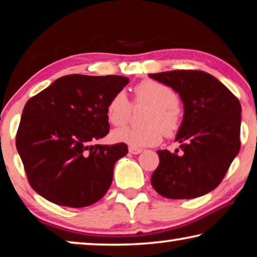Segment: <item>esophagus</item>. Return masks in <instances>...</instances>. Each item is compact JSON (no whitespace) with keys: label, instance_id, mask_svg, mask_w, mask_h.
Here are the masks:
<instances>
[{"label":"esophagus","instance_id":"34e87169","mask_svg":"<svg viewBox=\"0 0 257 257\" xmlns=\"http://www.w3.org/2000/svg\"><path fill=\"white\" fill-rule=\"evenodd\" d=\"M128 152L131 153V154H139V153L143 152V150L142 149H137V147L130 146L128 147Z\"/></svg>","mask_w":257,"mask_h":257}]
</instances>
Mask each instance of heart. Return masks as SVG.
I'll use <instances>...</instances> for the list:
<instances>
[{
  "label": "heart",
  "instance_id": "b5f03b06",
  "mask_svg": "<svg viewBox=\"0 0 257 257\" xmlns=\"http://www.w3.org/2000/svg\"><path fill=\"white\" fill-rule=\"evenodd\" d=\"M136 100L152 106L145 128L122 127L112 132V140L132 147L154 146L161 142L164 132L172 133L180 124L179 98L173 89L156 80H144L135 89ZM131 103L124 91L114 93L106 106V118L113 126H121L131 114Z\"/></svg>",
  "mask_w": 257,
  "mask_h": 257
}]
</instances>
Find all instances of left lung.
<instances>
[{
  "label": "left lung",
  "mask_w": 257,
  "mask_h": 257,
  "mask_svg": "<svg viewBox=\"0 0 257 257\" xmlns=\"http://www.w3.org/2000/svg\"><path fill=\"white\" fill-rule=\"evenodd\" d=\"M184 103V119L175 136L180 150H159V166L151 184L167 199H194L216 188L240 151L241 104L209 73L173 70L151 73Z\"/></svg>",
  "instance_id": "8db88e82"
}]
</instances>
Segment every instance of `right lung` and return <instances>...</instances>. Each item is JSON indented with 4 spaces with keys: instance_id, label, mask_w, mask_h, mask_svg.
I'll return each instance as SVG.
<instances>
[{
    "instance_id": "1",
    "label": "right lung",
    "mask_w": 257,
    "mask_h": 257,
    "mask_svg": "<svg viewBox=\"0 0 257 257\" xmlns=\"http://www.w3.org/2000/svg\"><path fill=\"white\" fill-rule=\"evenodd\" d=\"M127 83L122 76L68 75L27 101L16 149L35 192L72 208L103 198L128 150L124 143H92L110 131L107 103Z\"/></svg>"
}]
</instances>
